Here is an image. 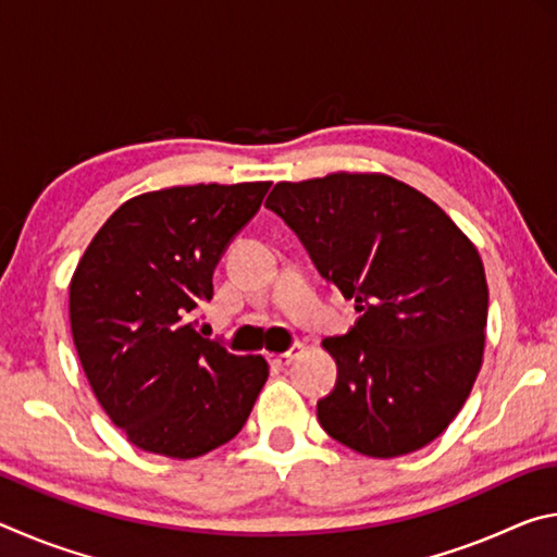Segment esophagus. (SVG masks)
I'll return each instance as SVG.
<instances>
[{"label": "esophagus", "instance_id": "esophagus-1", "mask_svg": "<svg viewBox=\"0 0 557 557\" xmlns=\"http://www.w3.org/2000/svg\"><path fill=\"white\" fill-rule=\"evenodd\" d=\"M299 354H301V346L295 344V346H289L287 351H282V354H270V363L277 366V369H285V366H289L292 361H295Z\"/></svg>", "mask_w": 557, "mask_h": 557}]
</instances>
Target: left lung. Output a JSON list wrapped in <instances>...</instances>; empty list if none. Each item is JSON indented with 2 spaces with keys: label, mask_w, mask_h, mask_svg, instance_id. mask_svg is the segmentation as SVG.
Instances as JSON below:
<instances>
[{
  "label": "left lung",
  "mask_w": 557,
  "mask_h": 557,
  "mask_svg": "<svg viewBox=\"0 0 557 557\" xmlns=\"http://www.w3.org/2000/svg\"><path fill=\"white\" fill-rule=\"evenodd\" d=\"M265 206L361 314L322 342L338 375L317 403L319 425L366 457L430 445L482 369L488 287L474 243L425 194L385 174L280 182Z\"/></svg>",
  "instance_id": "left-lung-1"
}]
</instances>
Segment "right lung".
<instances>
[{
	"label": "right lung",
	"instance_id": "add662e5",
	"mask_svg": "<svg viewBox=\"0 0 557 557\" xmlns=\"http://www.w3.org/2000/svg\"><path fill=\"white\" fill-rule=\"evenodd\" d=\"M270 182L172 186L135 196L90 240L71 280V332L86 379L132 445L194 459L243 430L268 381L262 356L199 332L213 270Z\"/></svg>",
	"mask_w": 557,
	"mask_h": 557
}]
</instances>
